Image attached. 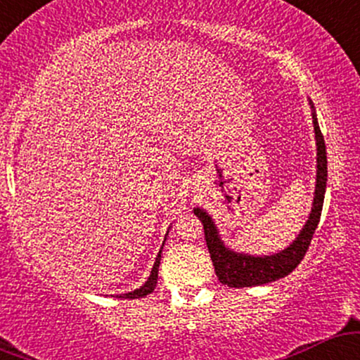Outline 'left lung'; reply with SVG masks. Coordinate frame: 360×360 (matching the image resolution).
<instances>
[{
  "label": "left lung",
  "mask_w": 360,
  "mask_h": 360,
  "mask_svg": "<svg viewBox=\"0 0 360 360\" xmlns=\"http://www.w3.org/2000/svg\"><path fill=\"white\" fill-rule=\"evenodd\" d=\"M309 105H311V101H309ZM313 127H315L316 139L315 198H313L311 213H309L308 221L304 223L303 230L296 237V240H292L291 245L286 247V249L272 255H249L230 250L220 238V233H218V229L212 217L205 210L194 208V214L203 223L206 245H208L210 255H212L217 278L221 284H226L230 288L260 286V284L272 283V281H278L288 276L303 260L309 243H311L318 221H320L326 189V148L320 125L316 122L315 110H313Z\"/></svg>",
  "instance_id": "left-lung-1"
}]
</instances>
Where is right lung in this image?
<instances>
[{"instance_id": "1", "label": "right lung", "mask_w": 360, "mask_h": 360, "mask_svg": "<svg viewBox=\"0 0 360 360\" xmlns=\"http://www.w3.org/2000/svg\"><path fill=\"white\" fill-rule=\"evenodd\" d=\"M160 254H162V250H159V254H157V257H155V262H154V267H152V271H150V276H148V279L146 281V283H143L142 286H140L139 289H135V291L125 292V295H120L118 298H128V300L143 298V296L150 295V292L154 291L155 286H157V274H159Z\"/></svg>"}]
</instances>
